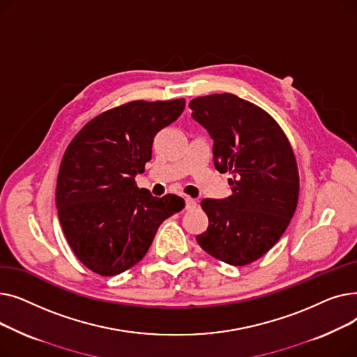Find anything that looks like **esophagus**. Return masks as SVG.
Listing matches in <instances>:
<instances>
[{
  "instance_id": "obj_1",
  "label": "esophagus",
  "mask_w": 357,
  "mask_h": 357,
  "mask_svg": "<svg viewBox=\"0 0 357 357\" xmlns=\"http://www.w3.org/2000/svg\"><path fill=\"white\" fill-rule=\"evenodd\" d=\"M197 207V201L191 197H186L185 198V208L186 210H194Z\"/></svg>"
}]
</instances>
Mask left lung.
<instances>
[{
    "label": "left lung",
    "instance_id": "8db88e82",
    "mask_svg": "<svg viewBox=\"0 0 357 357\" xmlns=\"http://www.w3.org/2000/svg\"><path fill=\"white\" fill-rule=\"evenodd\" d=\"M190 107L214 140L217 171L233 176L230 197L202 199L208 227L197 241L229 265H249L276 245L295 213L299 175L294 150L271 114L233 93L198 97Z\"/></svg>",
    "mask_w": 357,
    "mask_h": 357
}]
</instances>
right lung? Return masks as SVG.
Masks as SVG:
<instances>
[{"mask_svg": "<svg viewBox=\"0 0 357 357\" xmlns=\"http://www.w3.org/2000/svg\"><path fill=\"white\" fill-rule=\"evenodd\" d=\"M183 108V98L130 101L93 117L69 143L56 205L72 252L92 272L114 276L139 264L160 224L185 207L181 197H153L135 181L155 136Z\"/></svg>", "mask_w": 357, "mask_h": 357, "instance_id": "right-lung-1", "label": "right lung"}]
</instances>
